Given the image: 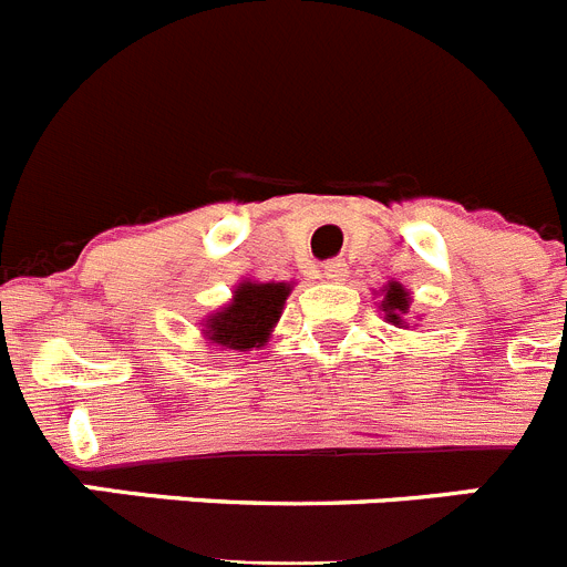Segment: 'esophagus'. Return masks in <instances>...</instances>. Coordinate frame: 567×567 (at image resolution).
<instances>
[{"instance_id":"1","label":"esophagus","mask_w":567,"mask_h":567,"mask_svg":"<svg viewBox=\"0 0 567 567\" xmlns=\"http://www.w3.org/2000/svg\"><path fill=\"white\" fill-rule=\"evenodd\" d=\"M323 278L329 280V284H340V280L349 278V267H346L343 260H329V264H323Z\"/></svg>"}]
</instances>
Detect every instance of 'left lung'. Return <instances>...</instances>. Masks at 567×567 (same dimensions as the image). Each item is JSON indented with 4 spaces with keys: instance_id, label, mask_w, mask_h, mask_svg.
Masks as SVG:
<instances>
[{
    "instance_id": "obj_1",
    "label": "left lung",
    "mask_w": 567,
    "mask_h": 567,
    "mask_svg": "<svg viewBox=\"0 0 567 567\" xmlns=\"http://www.w3.org/2000/svg\"><path fill=\"white\" fill-rule=\"evenodd\" d=\"M380 312L385 315V320L398 329H409L405 323V315H409V307H412V292L400 284V280H389L383 289H380Z\"/></svg>"
}]
</instances>
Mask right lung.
I'll use <instances>...</instances> for the list:
<instances>
[{"label":"right lung","mask_w":567,"mask_h":567,"mask_svg":"<svg viewBox=\"0 0 567 567\" xmlns=\"http://www.w3.org/2000/svg\"><path fill=\"white\" fill-rule=\"evenodd\" d=\"M289 292L292 280H240L233 298L202 320L204 340L215 346V352H252L267 346Z\"/></svg>","instance_id":"obj_1"}]
</instances>
